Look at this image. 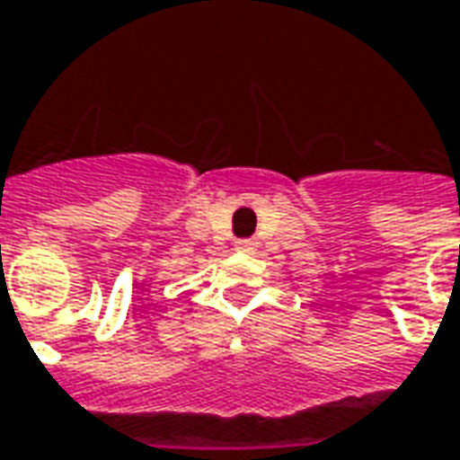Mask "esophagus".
Returning a JSON list of instances; mask_svg holds the SVG:
<instances>
[{
  "label": "esophagus",
  "instance_id": "obj_1",
  "mask_svg": "<svg viewBox=\"0 0 460 460\" xmlns=\"http://www.w3.org/2000/svg\"><path fill=\"white\" fill-rule=\"evenodd\" d=\"M253 246H256V241H253V239H239V241H236V249H241V252H252Z\"/></svg>",
  "mask_w": 460,
  "mask_h": 460
}]
</instances>
